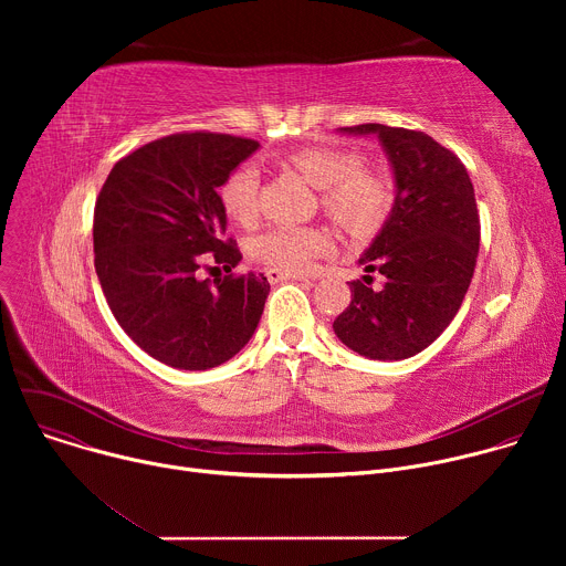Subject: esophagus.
Listing matches in <instances>:
<instances>
[{
	"label": "esophagus",
	"mask_w": 566,
	"mask_h": 566,
	"mask_svg": "<svg viewBox=\"0 0 566 566\" xmlns=\"http://www.w3.org/2000/svg\"><path fill=\"white\" fill-rule=\"evenodd\" d=\"M264 275L269 277V282L277 284V282H286V280H306V275H300V273H286V271H280V269H266Z\"/></svg>",
	"instance_id": "34e87169"
}]
</instances>
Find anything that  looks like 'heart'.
I'll return each mask as SVG.
<instances>
[{
  "instance_id": "b5f03b06",
  "label": "heart",
  "mask_w": 566,
  "mask_h": 566,
  "mask_svg": "<svg viewBox=\"0 0 566 566\" xmlns=\"http://www.w3.org/2000/svg\"><path fill=\"white\" fill-rule=\"evenodd\" d=\"M289 166L297 170L304 181L319 190L325 212L345 230L354 234L378 228L394 203L391 179L376 168H365L356 149L315 143L304 145L286 156ZM260 172L255 166H241L228 175L219 188L223 212L241 223L251 226L258 217ZM329 251V237L317 228L282 226L258 234L251 244V255L280 271L300 273L311 262Z\"/></svg>"
}]
</instances>
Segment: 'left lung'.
I'll list each match as a JSON object with an SVG mask.
<instances>
[{
  "label": "left lung",
  "mask_w": 566,
  "mask_h": 566,
  "mask_svg": "<svg viewBox=\"0 0 566 566\" xmlns=\"http://www.w3.org/2000/svg\"><path fill=\"white\" fill-rule=\"evenodd\" d=\"M343 134L378 136L394 175V206L358 264L382 286L349 282L352 302L334 319L343 345L371 360L412 358L457 315L479 253V214L461 160L432 136L365 123Z\"/></svg>",
  "instance_id": "8db88e82"
}]
</instances>
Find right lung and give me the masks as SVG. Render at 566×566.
<instances>
[{
    "label": "right lung",
    "mask_w": 566,
    "mask_h": 566,
    "mask_svg": "<svg viewBox=\"0 0 566 566\" xmlns=\"http://www.w3.org/2000/svg\"><path fill=\"white\" fill-rule=\"evenodd\" d=\"M260 143L230 134H172L112 168L94 210L96 273L123 332L151 358L201 371L253 338L271 284L264 275L201 280L203 264L241 260L223 241L217 188Z\"/></svg>",
    "instance_id": "1"
}]
</instances>
